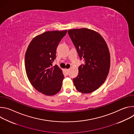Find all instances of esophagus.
<instances>
[{
	"label": "esophagus",
	"mask_w": 134,
	"mask_h": 134,
	"mask_svg": "<svg viewBox=\"0 0 134 134\" xmlns=\"http://www.w3.org/2000/svg\"><path fill=\"white\" fill-rule=\"evenodd\" d=\"M69 72V69H66V75H68Z\"/></svg>",
	"instance_id": "obj_1"
}]
</instances>
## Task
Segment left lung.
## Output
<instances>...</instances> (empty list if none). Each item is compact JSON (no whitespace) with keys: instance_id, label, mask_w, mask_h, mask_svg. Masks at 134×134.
Here are the masks:
<instances>
[{"instance_id":"left-lung-1","label":"left lung","mask_w":134,"mask_h":134,"mask_svg":"<svg viewBox=\"0 0 134 134\" xmlns=\"http://www.w3.org/2000/svg\"><path fill=\"white\" fill-rule=\"evenodd\" d=\"M81 60L79 74L73 79L77 91L90 93L97 90L105 81L110 66L107 44L102 36L94 31L83 28L68 31Z\"/></svg>"}]
</instances>
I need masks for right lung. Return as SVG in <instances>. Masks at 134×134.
Returning <instances> with one entry per match:
<instances>
[{
    "label": "right lung",
    "mask_w": 134,
    "mask_h": 134,
    "mask_svg": "<svg viewBox=\"0 0 134 134\" xmlns=\"http://www.w3.org/2000/svg\"><path fill=\"white\" fill-rule=\"evenodd\" d=\"M63 31H47L35 36L25 55L26 75L32 86L46 95H53L61 90L64 76L61 69L52 66L59 43L66 34Z\"/></svg>",
    "instance_id": "1"
}]
</instances>
